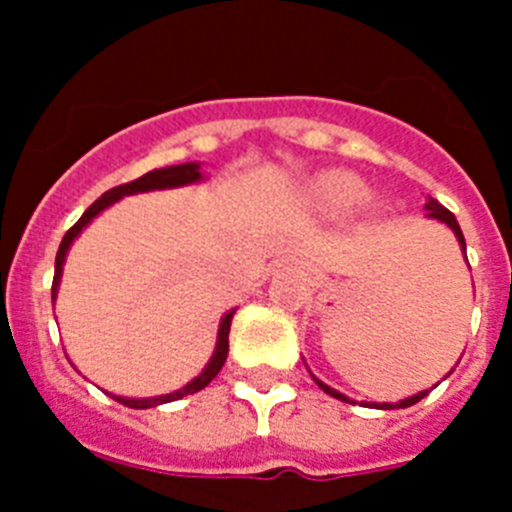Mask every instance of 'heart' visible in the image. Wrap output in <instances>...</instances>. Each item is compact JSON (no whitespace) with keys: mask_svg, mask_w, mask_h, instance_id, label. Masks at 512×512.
Returning a JSON list of instances; mask_svg holds the SVG:
<instances>
[{"mask_svg":"<svg viewBox=\"0 0 512 512\" xmlns=\"http://www.w3.org/2000/svg\"><path fill=\"white\" fill-rule=\"evenodd\" d=\"M310 192H312V200L318 202L323 210L346 212L364 200L366 184L361 182L359 176L351 174V171L333 169V171H323V174L315 176L310 184ZM366 210L374 212L377 210V205H374V202H369V205H366Z\"/></svg>","mask_w":512,"mask_h":512,"instance_id":"1","label":"heart"}]
</instances>
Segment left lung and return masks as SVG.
Here are the masks:
<instances>
[{
  "instance_id": "left-lung-1",
  "label": "left lung",
  "mask_w": 512,
  "mask_h": 512,
  "mask_svg": "<svg viewBox=\"0 0 512 512\" xmlns=\"http://www.w3.org/2000/svg\"><path fill=\"white\" fill-rule=\"evenodd\" d=\"M425 217H431V220H438V223H443V225H446V228L454 230L456 241H459L461 253H464V259H467V241H464V233H461L459 223H456V217L451 215V212L446 210V207L438 205V202L433 200V197H428V200H425ZM467 266H469V261H467ZM449 374H446V377H449ZM312 379H315V384H318V387L325 392V395L336 397V400H343V402H354V400H351V397L343 395V392H338V390H333V387H328V384H325L323 379L315 377V374H312ZM433 387H436V384H433ZM433 387H431V390H433ZM431 390H423V392H418V395H410V397H405V400H400V402H361V405H374V408H377V410L410 408V405H415V402L423 400V397L428 395V392H431Z\"/></svg>"
}]
</instances>
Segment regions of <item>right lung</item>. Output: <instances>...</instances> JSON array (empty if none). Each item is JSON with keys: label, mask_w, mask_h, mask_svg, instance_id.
Masks as SVG:
<instances>
[{"label": "right lung", "mask_w": 512, "mask_h": 512, "mask_svg": "<svg viewBox=\"0 0 512 512\" xmlns=\"http://www.w3.org/2000/svg\"><path fill=\"white\" fill-rule=\"evenodd\" d=\"M202 179H205V174H202L200 161H189V164H176V166H164V169H153V171H148V174L140 176V179H135V182L120 184V187L110 189V192H104L102 197H99V200L79 217V223H76L69 233L63 235V241H61V246H58V253H56V274H53V289H51L53 302H56V297H58V284H61L63 264H66V253H69L71 243L79 238L81 230L87 228V225L92 223L99 212H104L107 207H112L115 202H120L122 197H130V194L187 187V184H197V182H202ZM233 315H235V310H228L223 318H220V325H217L215 351H212L210 361H207L205 369H202V372L197 374L192 382L184 384L182 390L169 392V395H156V397H122V395H112V392H107V395L115 397V400L122 402V405H128V408L146 410V408H156V405H164V402L182 400V397L205 390L207 384L217 377V372L223 369L225 359H228V333H230V323H233Z\"/></svg>", "instance_id": "obj_1"}]
</instances>
